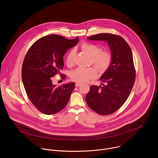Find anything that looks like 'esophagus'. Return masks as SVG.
<instances>
[{
    "label": "esophagus",
    "instance_id": "obj_1",
    "mask_svg": "<svg viewBox=\"0 0 158 158\" xmlns=\"http://www.w3.org/2000/svg\"><path fill=\"white\" fill-rule=\"evenodd\" d=\"M81 84V82H76V87H79Z\"/></svg>",
    "mask_w": 158,
    "mask_h": 158
}]
</instances>
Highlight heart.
<instances>
[{"label": "heart", "mask_w": 158, "mask_h": 158, "mask_svg": "<svg viewBox=\"0 0 158 158\" xmlns=\"http://www.w3.org/2000/svg\"><path fill=\"white\" fill-rule=\"evenodd\" d=\"M80 48L91 57V63L99 72L105 71L110 65L112 60L110 54L107 51H101V48L98 45L89 42H84L81 44ZM74 55L75 51L73 49L67 53L65 58V63L67 66L73 65ZM96 75V71L93 67H79L71 71L70 77L74 81L84 82L95 77Z\"/></svg>", "instance_id": "heart-1"}]
</instances>
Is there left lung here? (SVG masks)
<instances>
[{
    "label": "left lung",
    "mask_w": 158,
    "mask_h": 158,
    "mask_svg": "<svg viewBox=\"0 0 158 158\" xmlns=\"http://www.w3.org/2000/svg\"><path fill=\"white\" fill-rule=\"evenodd\" d=\"M87 39L107 42L111 52L110 64L100 77L105 85H91L85 97L92 110L101 115H109L124 104L134 85L136 71L132 51L126 40L118 35L101 33Z\"/></svg>",
    "instance_id": "8db88e82"
}]
</instances>
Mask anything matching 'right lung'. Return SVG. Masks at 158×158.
I'll use <instances>...</instances> for the list:
<instances>
[{
	"label": "right lung",
	"mask_w": 158,
	"mask_h": 158,
	"mask_svg": "<svg viewBox=\"0 0 158 158\" xmlns=\"http://www.w3.org/2000/svg\"><path fill=\"white\" fill-rule=\"evenodd\" d=\"M79 38L69 40L51 34L36 40L28 50L22 67V82L33 105L43 114H54L69 102L75 83L56 87L51 77L60 75L64 67L63 56L78 43ZM65 76L62 77L65 79Z\"/></svg>",
	"instance_id": "1"
}]
</instances>
